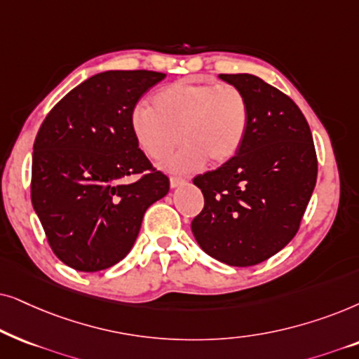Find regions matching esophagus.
<instances>
[{"label":"esophagus","instance_id":"34e87169","mask_svg":"<svg viewBox=\"0 0 359 359\" xmlns=\"http://www.w3.org/2000/svg\"><path fill=\"white\" fill-rule=\"evenodd\" d=\"M185 180L180 179V177H170V187L175 189V187H180V185H184Z\"/></svg>","mask_w":359,"mask_h":359}]
</instances>
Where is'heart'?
Listing matches in <instances>:
<instances>
[{
  "instance_id": "b5f03b06",
  "label": "heart",
  "mask_w": 359,
  "mask_h": 359,
  "mask_svg": "<svg viewBox=\"0 0 359 359\" xmlns=\"http://www.w3.org/2000/svg\"><path fill=\"white\" fill-rule=\"evenodd\" d=\"M151 102L131 109L133 136L154 161L165 159L180 136L184 146L164 164L174 174H192L208 159L223 164L245 142L250 103L235 85L177 80L157 90Z\"/></svg>"
}]
</instances>
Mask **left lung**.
<instances>
[{
  "label": "left lung",
  "instance_id": "8db88e82",
  "mask_svg": "<svg viewBox=\"0 0 359 359\" xmlns=\"http://www.w3.org/2000/svg\"><path fill=\"white\" fill-rule=\"evenodd\" d=\"M250 103L245 142L235 157L194 179L205 205L192 233L228 266L259 264L299 231L317 182L309 123L287 95L251 74H222Z\"/></svg>",
  "mask_w": 359,
  "mask_h": 359
}]
</instances>
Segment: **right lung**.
I'll list each match as a JSON object with an SVG mask.
<instances>
[{"mask_svg":"<svg viewBox=\"0 0 359 359\" xmlns=\"http://www.w3.org/2000/svg\"><path fill=\"white\" fill-rule=\"evenodd\" d=\"M165 74L108 70L65 95L41 124L31 200L54 255L82 272L108 269L135 245L169 179L140 149L131 109ZM137 175L135 183H128Z\"/></svg>","mask_w":359,"mask_h":359,"instance_id":"obj_1","label":"right lung"}]
</instances>
